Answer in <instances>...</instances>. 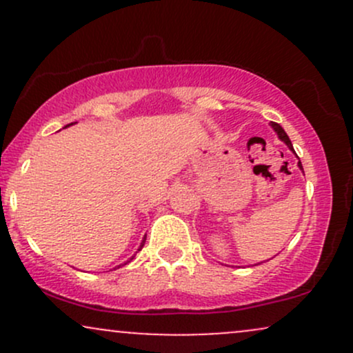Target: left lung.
<instances>
[{
    "instance_id": "left-lung-1",
    "label": "left lung",
    "mask_w": 353,
    "mask_h": 353,
    "mask_svg": "<svg viewBox=\"0 0 353 353\" xmlns=\"http://www.w3.org/2000/svg\"><path fill=\"white\" fill-rule=\"evenodd\" d=\"M270 124H272V128L275 129V132H277V134H279V137H281V139L283 141V143H285V144H287V145H289V148H290V149H292V151H294V148H292V143H290L289 136H287V134H285V131H283V129H282V125H281V124H277V123H270ZM299 168H301V169H302V164H301V161H299Z\"/></svg>"
}]
</instances>
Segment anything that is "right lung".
Wrapping results in <instances>:
<instances>
[{
  "label": "right lung",
  "instance_id": "right-lung-1",
  "mask_svg": "<svg viewBox=\"0 0 353 353\" xmlns=\"http://www.w3.org/2000/svg\"><path fill=\"white\" fill-rule=\"evenodd\" d=\"M71 124H72V123H71ZM68 125H70V124H68ZM144 242H145V239H144V241H143V244H141V247H139V250H141V249H143V247H144ZM125 264H128V262H125Z\"/></svg>",
  "mask_w": 353,
  "mask_h": 353
}]
</instances>
